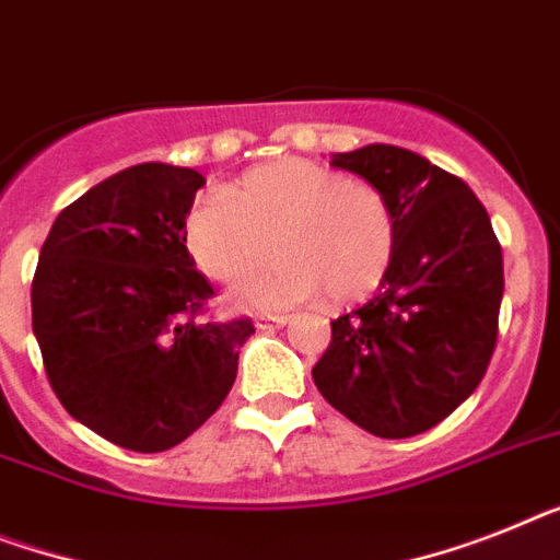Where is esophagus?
<instances>
[{
    "label": "esophagus",
    "mask_w": 560,
    "mask_h": 560,
    "mask_svg": "<svg viewBox=\"0 0 560 560\" xmlns=\"http://www.w3.org/2000/svg\"><path fill=\"white\" fill-rule=\"evenodd\" d=\"M289 320V314H262L260 320H257V326H260V329H280V326H285Z\"/></svg>",
    "instance_id": "obj_1"
}]
</instances>
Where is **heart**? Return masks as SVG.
<instances>
[{"instance_id":"1","label":"heart","mask_w":560,"mask_h":560,"mask_svg":"<svg viewBox=\"0 0 560 560\" xmlns=\"http://www.w3.org/2000/svg\"><path fill=\"white\" fill-rule=\"evenodd\" d=\"M280 260L240 291L246 306H294L326 291L349 303L392 266L397 225L369 183L312 160H277L248 171L229 191H208L186 217L194 262L220 283H243L271 247Z\"/></svg>"}]
</instances>
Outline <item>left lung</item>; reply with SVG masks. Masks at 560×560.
I'll use <instances>...</instances> for the list:
<instances>
[{
	"mask_svg": "<svg viewBox=\"0 0 560 560\" xmlns=\"http://www.w3.org/2000/svg\"><path fill=\"white\" fill-rule=\"evenodd\" d=\"M331 165L386 197L397 246L377 294L331 320L314 386L372 435H420L487 374L503 298L501 243L472 188L427 156L374 142L331 154Z\"/></svg>",
	"mask_w": 560,
	"mask_h": 560,
	"instance_id": "left-lung-1",
	"label": "left lung"
}]
</instances>
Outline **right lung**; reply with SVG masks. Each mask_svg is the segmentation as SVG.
<instances>
[{
  "mask_svg": "<svg viewBox=\"0 0 560 560\" xmlns=\"http://www.w3.org/2000/svg\"><path fill=\"white\" fill-rule=\"evenodd\" d=\"M206 177L142 163L62 208L39 252L31 308L50 389L82 427L165 452L220 409L248 317L206 320L214 294L186 248Z\"/></svg>",
  "mask_w": 560,
  "mask_h": 560,
  "instance_id": "obj_1",
  "label": "right lung"
}]
</instances>
